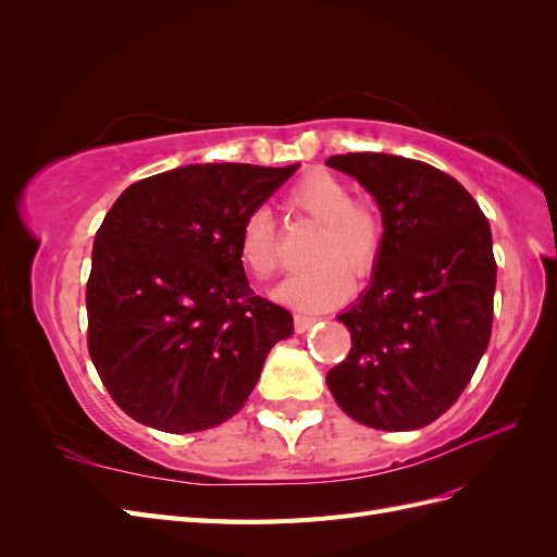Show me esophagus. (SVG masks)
<instances>
[{"label":"esophagus","mask_w":557,"mask_h":557,"mask_svg":"<svg viewBox=\"0 0 557 557\" xmlns=\"http://www.w3.org/2000/svg\"><path fill=\"white\" fill-rule=\"evenodd\" d=\"M295 330L301 334V332H307L311 325H315L318 323V315H313V313H295Z\"/></svg>","instance_id":"obj_1"}]
</instances>
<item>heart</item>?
<instances>
[{
    "mask_svg": "<svg viewBox=\"0 0 557 557\" xmlns=\"http://www.w3.org/2000/svg\"><path fill=\"white\" fill-rule=\"evenodd\" d=\"M285 207L320 223V232L309 252L315 264L285 278L276 288V299L305 311L342 305L350 295L352 278H367L381 260L385 215L379 201L352 195L342 176L311 170L290 185ZM237 258L256 281H269L278 272V239L267 211L246 213L239 227Z\"/></svg>",
    "mask_w": 557,
    "mask_h": 557,
    "instance_id": "heart-1",
    "label": "heart"
}]
</instances>
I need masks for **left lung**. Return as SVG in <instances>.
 Segmentation results:
<instances>
[{
    "instance_id": "left-lung-1",
    "label": "left lung",
    "mask_w": 557,
    "mask_h": 557,
    "mask_svg": "<svg viewBox=\"0 0 557 557\" xmlns=\"http://www.w3.org/2000/svg\"><path fill=\"white\" fill-rule=\"evenodd\" d=\"M385 215V246L369 290L339 315L348 358L327 387L362 425L407 432L446 413L491 342L497 262L487 218L453 176L385 156H332Z\"/></svg>"
}]
</instances>
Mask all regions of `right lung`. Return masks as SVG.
<instances>
[{"instance_id": "add662e5", "label": "right lung", "mask_w": 557, "mask_h": 557, "mask_svg": "<svg viewBox=\"0 0 557 557\" xmlns=\"http://www.w3.org/2000/svg\"><path fill=\"white\" fill-rule=\"evenodd\" d=\"M297 166L188 164L115 199L92 246L88 350L129 418L185 434L244 409L293 313L248 288L239 227Z\"/></svg>"}]
</instances>
